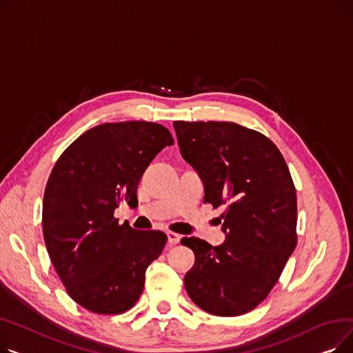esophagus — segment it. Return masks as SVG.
<instances>
[{
    "instance_id": "1",
    "label": "esophagus",
    "mask_w": 353,
    "mask_h": 353,
    "mask_svg": "<svg viewBox=\"0 0 353 353\" xmlns=\"http://www.w3.org/2000/svg\"><path fill=\"white\" fill-rule=\"evenodd\" d=\"M180 239H181V236L177 234V233H174V232H169V233H167V240H169L170 245H177V243H180Z\"/></svg>"
}]
</instances>
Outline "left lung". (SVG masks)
<instances>
[{
    "label": "left lung",
    "instance_id": "8db88e82",
    "mask_svg": "<svg viewBox=\"0 0 353 353\" xmlns=\"http://www.w3.org/2000/svg\"><path fill=\"white\" fill-rule=\"evenodd\" d=\"M180 153L199 173L205 203L221 214L225 243L183 237L194 252L184 276L190 299L216 316H239L266 299L293 253L296 189L289 167L266 136L229 121H174Z\"/></svg>",
    "mask_w": 353,
    "mask_h": 353
}]
</instances>
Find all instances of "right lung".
Masks as SVG:
<instances>
[{"mask_svg":"<svg viewBox=\"0 0 353 353\" xmlns=\"http://www.w3.org/2000/svg\"><path fill=\"white\" fill-rule=\"evenodd\" d=\"M174 143L157 123H105L72 141L54 164L43 201V233L51 263L70 298L99 314L133 307L145 269L167 236L119 225L121 200L137 201L140 179Z\"/></svg>","mask_w":353,"mask_h":353,"instance_id":"obj_1","label":"right lung"}]
</instances>
